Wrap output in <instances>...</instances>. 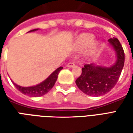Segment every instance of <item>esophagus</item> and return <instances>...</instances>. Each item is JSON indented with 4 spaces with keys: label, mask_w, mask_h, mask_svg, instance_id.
Returning a JSON list of instances; mask_svg holds the SVG:
<instances>
[{
    "label": "esophagus",
    "mask_w": 133,
    "mask_h": 133,
    "mask_svg": "<svg viewBox=\"0 0 133 133\" xmlns=\"http://www.w3.org/2000/svg\"><path fill=\"white\" fill-rule=\"evenodd\" d=\"M75 65V64L74 62H70L68 63L67 64V67L68 68H72V67H74Z\"/></svg>",
    "instance_id": "esophagus-1"
}]
</instances>
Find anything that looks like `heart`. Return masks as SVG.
<instances>
[{"label": "heart", "instance_id": "b5f03b06", "mask_svg": "<svg viewBox=\"0 0 133 133\" xmlns=\"http://www.w3.org/2000/svg\"><path fill=\"white\" fill-rule=\"evenodd\" d=\"M95 37L90 33H85L79 36L74 43V48L78 51L85 49L94 41ZM95 50V45L93 44L90 48V52H93Z\"/></svg>", "mask_w": 133, "mask_h": 133}]
</instances>
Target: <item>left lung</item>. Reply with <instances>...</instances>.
Wrapping results in <instances>:
<instances>
[{"label":"left lung","instance_id":"8db88e82","mask_svg":"<svg viewBox=\"0 0 133 133\" xmlns=\"http://www.w3.org/2000/svg\"><path fill=\"white\" fill-rule=\"evenodd\" d=\"M116 55V61L111 66L106 67L95 63L85 64L81 76L75 83L82 92L90 96H100L110 92L117 83L125 63V53L116 38L108 40Z\"/></svg>","mask_w":133,"mask_h":133}]
</instances>
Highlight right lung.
Listing matches in <instances>:
<instances>
[{"label": "right lung", "mask_w": 133, "mask_h": 133, "mask_svg": "<svg viewBox=\"0 0 133 133\" xmlns=\"http://www.w3.org/2000/svg\"><path fill=\"white\" fill-rule=\"evenodd\" d=\"M38 30V28L33 29V30H30L29 32H34V31H36V30ZM63 68V67H60V68H57L45 81L41 82V83L38 84L36 85H34V86L23 87L20 86V85H17V84L13 83H13L14 84V85L16 86V88L20 92H21L23 94H24V95L31 96V97L43 96V95H44L45 94H46V93L49 92L50 90L52 89V87L54 86L55 82L57 81V78H58V73L60 72V71Z\"/></svg>", "instance_id": "right-lung-1"}]
</instances>
